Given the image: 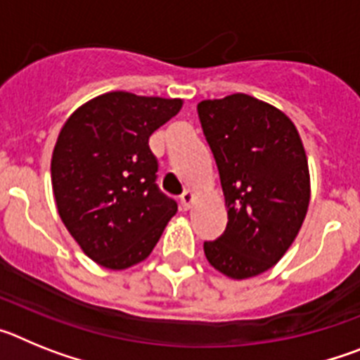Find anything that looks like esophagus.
I'll list each match as a JSON object with an SVG mask.
<instances>
[{
	"mask_svg": "<svg viewBox=\"0 0 360 360\" xmlns=\"http://www.w3.org/2000/svg\"><path fill=\"white\" fill-rule=\"evenodd\" d=\"M195 200H196L195 193H193V191H186V193L182 195V198H180V205H182L184 211H189V209L193 207Z\"/></svg>",
	"mask_w": 360,
	"mask_h": 360,
	"instance_id": "obj_1",
	"label": "esophagus"
}]
</instances>
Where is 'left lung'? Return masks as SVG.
I'll return each mask as SVG.
<instances>
[{"instance_id": "left-lung-1", "label": "left lung", "mask_w": 360, "mask_h": 360, "mask_svg": "<svg viewBox=\"0 0 360 360\" xmlns=\"http://www.w3.org/2000/svg\"><path fill=\"white\" fill-rule=\"evenodd\" d=\"M219 171L227 229L205 241L207 262L229 279L259 276L285 256L310 203V171L290 117L247 94L198 103Z\"/></svg>"}]
</instances>
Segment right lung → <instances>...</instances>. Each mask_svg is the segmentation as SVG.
I'll use <instances>...</instances> for the list:
<instances>
[{
    "label": "right lung",
    "instance_id": "1",
    "mask_svg": "<svg viewBox=\"0 0 360 360\" xmlns=\"http://www.w3.org/2000/svg\"><path fill=\"white\" fill-rule=\"evenodd\" d=\"M182 98L108 91L63 124L52 153L57 212L82 252L124 270L144 262L176 214L158 191L149 136L182 110Z\"/></svg>",
    "mask_w": 360,
    "mask_h": 360
}]
</instances>
